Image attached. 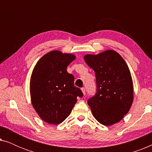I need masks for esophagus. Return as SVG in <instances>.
I'll return each instance as SVG.
<instances>
[{"mask_svg": "<svg viewBox=\"0 0 152 152\" xmlns=\"http://www.w3.org/2000/svg\"><path fill=\"white\" fill-rule=\"evenodd\" d=\"M82 91L83 94L85 95V93H86V91H85V88H84V87H83V88H82Z\"/></svg>", "mask_w": 152, "mask_h": 152, "instance_id": "34e87169", "label": "esophagus"}]
</instances>
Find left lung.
<instances>
[{
  "instance_id": "1",
  "label": "left lung",
  "mask_w": 152,
  "mask_h": 152,
  "mask_svg": "<svg viewBox=\"0 0 152 152\" xmlns=\"http://www.w3.org/2000/svg\"><path fill=\"white\" fill-rule=\"evenodd\" d=\"M95 72L96 93L88 104L95 119L104 125L120 121L129 111L134 90L130 70L121 56L113 50L84 57Z\"/></svg>"
}]
</instances>
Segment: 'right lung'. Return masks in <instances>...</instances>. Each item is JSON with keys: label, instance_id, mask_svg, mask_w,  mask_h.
Wrapping results in <instances>:
<instances>
[{"label": "right lung", "instance_id": "right-lung-1", "mask_svg": "<svg viewBox=\"0 0 152 152\" xmlns=\"http://www.w3.org/2000/svg\"><path fill=\"white\" fill-rule=\"evenodd\" d=\"M75 59L73 55L54 50L43 56L30 79L32 104L40 118L49 124L61 123L70 115L77 97H82L75 86L74 76L66 70Z\"/></svg>", "mask_w": 152, "mask_h": 152}]
</instances>
